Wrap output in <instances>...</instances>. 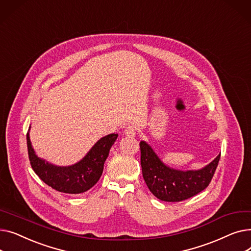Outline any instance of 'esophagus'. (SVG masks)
<instances>
[{"mask_svg": "<svg viewBox=\"0 0 251 251\" xmlns=\"http://www.w3.org/2000/svg\"><path fill=\"white\" fill-rule=\"evenodd\" d=\"M124 133H125L126 136L133 137V136H135V134H136V129H135V127L132 126V125H128V126L125 128V130H124Z\"/></svg>", "mask_w": 251, "mask_h": 251, "instance_id": "esophagus-1", "label": "esophagus"}]
</instances>
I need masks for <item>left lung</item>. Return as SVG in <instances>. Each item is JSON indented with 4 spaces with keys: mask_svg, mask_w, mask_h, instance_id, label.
I'll return each instance as SVG.
<instances>
[{
    "mask_svg": "<svg viewBox=\"0 0 251 251\" xmlns=\"http://www.w3.org/2000/svg\"><path fill=\"white\" fill-rule=\"evenodd\" d=\"M140 164L142 176L151 192L164 201H182L204 190L212 181L221 153L199 171H178L165 166L152 149L140 141Z\"/></svg>",
    "mask_w": 251,
    "mask_h": 251,
    "instance_id": "obj_1",
    "label": "left lung"
}]
</instances>
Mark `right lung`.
<instances>
[{
  "label": "right lung",
  "instance_id": "right-lung-1",
  "mask_svg": "<svg viewBox=\"0 0 251 251\" xmlns=\"http://www.w3.org/2000/svg\"><path fill=\"white\" fill-rule=\"evenodd\" d=\"M117 137L118 134L115 133L104 136L79 163L70 167H57L37 157L31 147L29 134H26L28 157L35 174L52 189L69 194L85 192L99 181L104 161Z\"/></svg>",
  "mask_w": 251,
  "mask_h": 251
}]
</instances>
